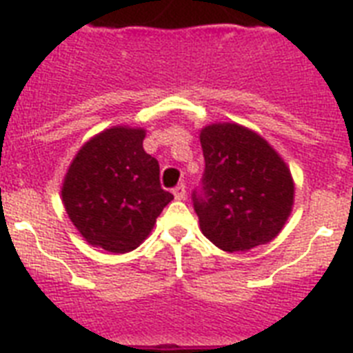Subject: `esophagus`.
<instances>
[{
    "mask_svg": "<svg viewBox=\"0 0 353 353\" xmlns=\"http://www.w3.org/2000/svg\"><path fill=\"white\" fill-rule=\"evenodd\" d=\"M174 196H176V199H185V196H187V188H185V185H177V187L174 188Z\"/></svg>",
    "mask_w": 353,
    "mask_h": 353,
    "instance_id": "34e87169",
    "label": "esophagus"
}]
</instances>
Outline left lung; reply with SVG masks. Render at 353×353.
<instances>
[{"instance_id":"1","label":"left lung","mask_w":353,"mask_h":353,"mask_svg":"<svg viewBox=\"0 0 353 353\" xmlns=\"http://www.w3.org/2000/svg\"><path fill=\"white\" fill-rule=\"evenodd\" d=\"M199 143L203 188L192 199L201 232L227 252H245L274 240L295 199L290 166L279 152L236 122L205 126Z\"/></svg>"}]
</instances>
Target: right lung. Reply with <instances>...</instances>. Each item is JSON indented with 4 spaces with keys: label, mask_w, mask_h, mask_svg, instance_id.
Instances as JSON below:
<instances>
[{
    "label": "right lung",
    "mask_w": 353,
    "mask_h": 353,
    "mask_svg": "<svg viewBox=\"0 0 353 353\" xmlns=\"http://www.w3.org/2000/svg\"><path fill=\"white\" fill-rule=\"evenodd\" d=\"M144 137L143 128H108L71 161L62 201L90 245L115 254L137 249L174 199L161 188L159 163L144 152Z\"/></svg>",
    "instance_id": "add662e5"
}]
</instances>
